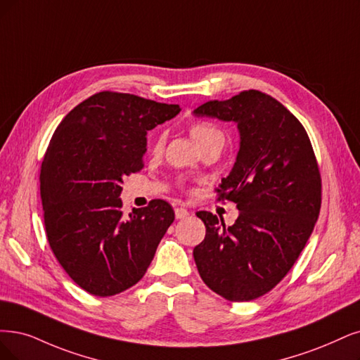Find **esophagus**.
<instances>
[{
  "instance_id": "34e87169",
  "label": "esophagus",
  "mask_w": 360,
  "mask_h": 360,
  "mask_svg": "<svg viewBox=\"0 0 360 360\" xmlns=\"http://www.w3.org/2000/svg\"><path fill=\"white\" fill-rule=\"evenodd\" d=\"M190 215V212L185 209V207H176L175 209V217H176V219H185Z\"/></svg>"
}]
</instances>
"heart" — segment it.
Wrapping results in <instances>:
<instances>
[{"label": "heart", "instance_id": "obj_1", "mask_svg": "<svg viewBox=\"0 0 360 360\" xmlns=\"http://www.w3.org/2000/svg\"><path fill=\"white\" fill-rule=\"evenodd\" d=\"M214 133H221V131H219L217 127L210 126V124H207V123H195V124H193V127H191V136H193V139L195 141V143L200 142L202 139H205V138L209 136V135H214ZM162 143H163V136L157 139L155 148H160V146H162Z\"/></svg>", "mask_w": 360, "mask_h": 360}]
</instances>
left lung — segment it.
I'll use <instances>...</instances> for the list:
<instances>
[{
    "instance_id": "left-lung-1",
    "label": "left lung",
    "mask_w": 360,
    "mask_h": 360,
    "mask_svg": "<svg viewBox=\"0 0 360 360\" xmlns=\"http://www.w3.org/2000/svg\"><path fill=\"white\" fill-rule=\"evenodd\" d=\"M197 117L237 123L240 148L218 200L236 203L231 227L210 212L205 240L193 250L203 282L222 298L242 302L270 292L292 269L314 229L322 179L307 131L285 106L259 90L209 101Z\"/></svg>"
}]
</instances>
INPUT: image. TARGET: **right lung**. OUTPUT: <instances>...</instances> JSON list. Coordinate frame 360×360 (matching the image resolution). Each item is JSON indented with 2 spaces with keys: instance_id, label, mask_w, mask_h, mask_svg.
<instances>
[{
  "instance_id": "1",
  "label": "right lung",
  "mask_w": 360,
  "mask_h": 360,
  "mask_svg": "<svg viewBox=\"0 0 360 360\" xmlns=\"http://www.w3.org/2000/svg\"><path fill=\"white\" fill-rule=\"evenodd\" d=\"M179 105L99 91L55 130L39 191L49 245L72 281L96 297L136 285L175 219L165 200L123 214L122 182L143 167L146 131L178 115Z\"/></svg>"
}]
</instances>
